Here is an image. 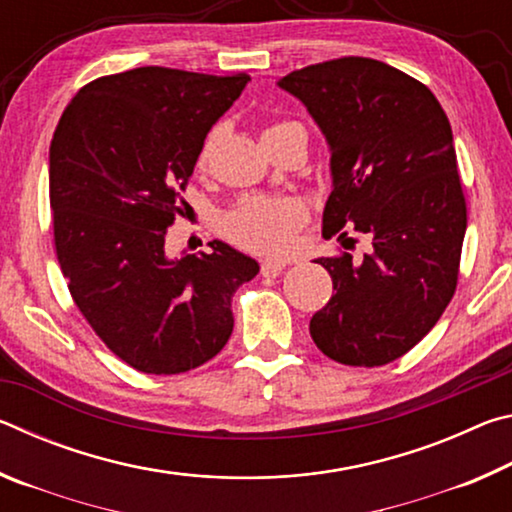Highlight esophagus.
Returning a JSON list of instances; mask_svg holds the SVG:
<instances>
[{"instance_id": "34e87169", "label": "esophagus", "mask_w": 512, "mask_h": 512, "mask_svg": "<svg viewBox=\"0 0 512 512\" xmlns=\"http://www.w3.org/2000/svg\"><path fill=\"white\" fill-rule=\"evenodd\" d=\"M284 268H287V262H275V259H266V262H262V275L264 277H275V275H280Z\"/></svg>"}]
</instances>
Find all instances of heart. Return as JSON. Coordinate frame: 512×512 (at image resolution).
<instances>
[{
    "mask_svg": "<svg viewBox=\"0 0 512 512\" xmlns=\"http://www.w3.org/2000/svg\"><path fill=\"white\" fill-rule=\"evenodd\" d=\"M302 128L293 119H277L264 128V142ZM223 126H214L205 137L198 162H205ZM309 207L298 196H248L223 216V232L232 244L257 255H284L296 241V232L307 223Z\"/></svg>",
    "mask_w": 512,
    "mask_h": 512,
    "instance_id": "obj_1",
    "label": "heart"
}]
</instances>
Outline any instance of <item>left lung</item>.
Here are the masks:
<instances>
[{
	"label": "left lung",
	"instance_id": "obj_1",
	"mask_svg": "<svg viewBox=\"0 0 512 512\" xmlns=\"http://www.w3.org/2000/svg\"><path fill=\"white\" fill-rule=\"evenodd\" d=\"M280 88L332 149L323 237L370 239L361 259H316L334 293L311 318V339L345 366H384L429 334L456 291L467 203L452 126L427 85L372 58L302 67Z\"/></svg>",
	"mask_w": 512,
	"mask_h": 512
}]
</instances>
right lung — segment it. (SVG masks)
<instances>
[{
  "mask_svg": "<svg viewBox=\"0 0 512 512\" xmlns=\"http://www.w3.org/2000/svg\"><path fill=\"white\" fill-rule=\"evenodd\" d=\"M250 81L171 67L94 79L49 146L56 257L94 334L146 375L203 366L232 334V296L259 273L223 241L171 259L164 239L210 128Z\"/></svg>",
  "mask_w": 512,
  "mask_h": 512,
  "instance_id": "right-lung-1",
  "label": "right lung"
}]
</instances>
